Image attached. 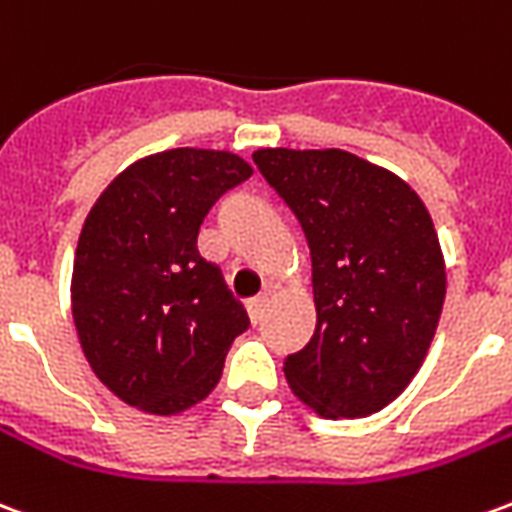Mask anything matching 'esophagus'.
Instances as JSON below:
<instances>
[{"label":"esophagus","mask_w":512,"mask_h":512,"mask_svg":"<svg viewBox=\"0 0 512 512\" xmlns=\"http://www.w3.org/2000/svg\"><path fill=\"white\" fill-rule=\"evenodd\" d=\"M249 318H252V323H260L263 318H266V312H268V296H260V299L255 301H249Z\"/></svg>","instance_id":"34e87169"}]
</instances>
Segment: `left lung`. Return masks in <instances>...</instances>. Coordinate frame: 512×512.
Returning a JSON list of instances; mask_svg holds the SVG:
<instances>
[{
    "label": "left lung",
    "instance_id": "1",
    "mask_svg": "<svg viewBox=\"0 0 512 512\" xmlns=\"http://www.w3.org/2000/svg\"><path fill=\"white\" fill-rule=\"evenodd\" d=\"M252 158L310 246L318 321L285 362L290 389L318 417H370L411 384L439 326L447 271L428 208L348 150L260 147Z\"/></svg>",
    "mask_w": 512,
    "mask_h": 512
}]
</instances>
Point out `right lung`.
I'll return each mask as SVG.
<instances>
[{"label": "right lung", "mask_w": 512, "mask_h": 512, "mask_svg": "<svg viewBox=\"0 0 512 512\" xmlns=\"http://www.w3.org/2000/svg\"><path fill=\"white\" fill-rule=\"evenodd\" d=\"M252 178L230 150L172 147L134 161L84 219L71 312L84 359L128 406L175 417L211 395L249 318L197 233L224 191Z\"/></svg>", "instance_id": "right-lung-1"}]
</instances>
